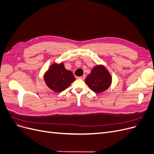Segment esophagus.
I'll list each match as a JSON object with an SVG mask.
<instances>
[{"label":"esophagus","mask_w":154,"mask_h":154,"mask_svg":"<svg viewBox=\"0 0 154 154\" xmlns=\"http://www.w3.org/2000/svg\"><path fill=\"white\" fill-rule=\"evenodd\" d=\"M77 78L78 79H80V80H84V79L85 78V75H83L82 76H79Z\"/></svg>","instance_id":"34e87169"}]
</instances>
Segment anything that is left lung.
Segmentation results:
<instances>
[{"label": "left lung", "mask_w": 154, "mask_h": 154, "mask_svg": "<svg viewBox=\"0 0 154 154\" xmlns=\"http://www.w3.org/2000/svg\"><path fill=\"white\" fill-rule=\"evenodd\" d=\"M85 82L92 91L96 93H101L110 86L112 76L104 66L97 65L93 67Z\"/></svg>", "instance_id": "8db88e82"}]
</instances>
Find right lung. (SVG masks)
Listing matches in <instances>:
<instances>
[{"label":"right lung","instance_id":"add662e5","mask_svg":"<svg viewBox=\"0 0 154 154\" xmlns=\"http://www.w3.org/2000/svg\"><path fill=\"white\" fill-rule=\"evenodd\" d=\"M44 80L47 86L56 92L66 90L76 78L73 73L65 68L64 63H54L44 73Z\"/></svg>","mask_w":154,"mask_h":154}]
</instances>
